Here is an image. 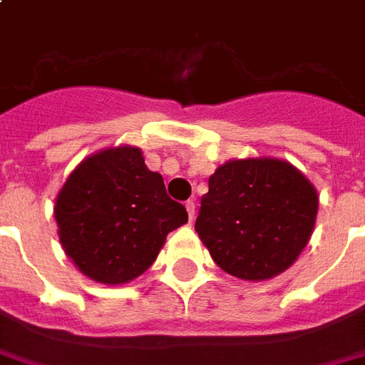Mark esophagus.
<instances>
[{
  "label": "esophagus",
  "mask_w": 365,
  "mask_h": 365,
  "mask_svg": "<svg viewBox=\"0 0 365 365\" xmlns=\"http://www.w3.org/2000/svg\"><path fill=\"white\" fill-rule=\"evenodd\" d=\"M185 209H187L190 220H193V218H195V203H193V201H187V203H185Z\"/></svg>",
  "instance_id": "obj_1"
}]
</instances>
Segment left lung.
Listing matches in <instances>:
<instances>
[{"mask_svg": "<svg viewBox=\"0 0 365 365\" xmlns=\"http://www.w3.org/2000/svg\"><path fill=\"white\" fill-rule=\"evenodd\" d=\"M317 191L279 158L230 160L209 178L195 230L222 271L244 280L277 277L312 237Z\"/></svg>", "mask_w": 365, "mask_h": 365, "instance_id": "obj_1", "label": "left lung"}]
</instances>
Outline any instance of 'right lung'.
<instances>
[{"label":"right lung","mask_w":365,"mask_h":365,"mask_svg":"<svg viewBox=\"0 0 365 365\" xmlns=\"http://www.w3.org/2000/svg\"><path fill=\"white\" fill-rule=\"evenodd\" d=\"M67 257L88 279L123 284L155 263L187 210L135 147L106 148L73 170L53 209Z\"/></svg>","instance_id":"1"}]
</instances>
